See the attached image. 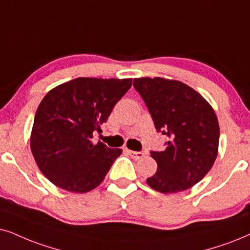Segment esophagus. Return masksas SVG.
I'll return each mask as SVG.
<instances>
[{
    "label": "esophagus",
    "instance_id": "34e87169",
    "mask_svg": "<svg viewBox=\"0 0 250 250\" xmlns=\"http://www.w3.org/2000/svg\"><path fill=\"white\" fill-rule=\"evenodd\" d=\"M127 152L130 154V156L134 158V159H136V160H138V159H141V158H143L144 157V152H136V151H131V150H127Z\"/></svg>",
    "mask_w": 250,
    "mask_h": 250
}]
</instances>
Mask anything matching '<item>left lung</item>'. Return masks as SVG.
<instances>
[{
	"label": "left lung",
	"instance_id": "1",
	"mask_svg": "<svg viewBox=\"0 0 250 250\" xmlns=\"http://www.w3.org/2000/svg\"><path fill=\"white\" fill-rule=\"evenodd\" d=\"M158 131L169 141L160 152H151L156 174L146 182L163 194L191 188L209 173L218 154L219 123L216 113L187 84L162 77L134 80Z\"/></svg>",
	"mask_w": 250,
	"mask_h": 250
}]
</instances>
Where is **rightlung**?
<instances>
[{
	"instance_id": "1",
	"label": "right lung",
	"mask_w": 250,
	"mask_h": 250,
	"mask_svg": "<svg viewBox=\"0 0 250 250\" xmlns=\"http://www.w3.org/2000/svg\"><path fill=\"white\" fill-rule=\"evenodd\" d=\"M132 84L131 78L78 77L52 88L38 107L31 151L42 174L56 187L83 192L105 179L121 148H110L93 134Z\"/></svg>"
}]
</instances>
